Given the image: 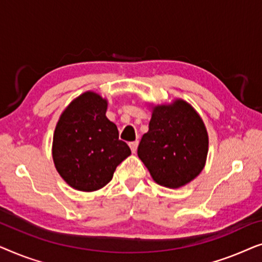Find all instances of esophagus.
I'll return each instance as SVG.
<instances>
[{"label": "esophagus", "instance_id": "esophagus-1", "mask_svg": "<svg viewBox=\"0 0 262 262\" xmlns=\"http://www.w3.org/2000/svg\"><path fill=\"white\" fill-rule=\"evenodd\" d=\"M137 146H138V141H136V142H131L130 143V148H131V151L132 152H136L137 151Z\"/></svg>", "mask_w": 262, "mask_h": 262}]
</instances>
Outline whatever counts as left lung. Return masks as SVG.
Instances as JSON below:
<instances>
[{"label":"left lung","mask_w":262,"mask_h":262,"mask_svg":"<svg viewBox=\"0 0 262 262\" xmlns=\"http://www.w3.org/2000/svg\"><path fill=\"white\" fill-rule=\"evenodd\" d=\"M209 138L202 118L187 102L154 108L149 131L138 145V157L154 180L169 188L181 187L205 166Z\"/></svg>","instance_id":"1"}]
</instances>
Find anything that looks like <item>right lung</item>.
Wrapping results in <instances>:
<instances>
[{
	"instance_id": "obj_1",
	"label": "right lung",
	"mask_w": 262,
	"mask_h": 262,
	"mask_svg": "<svg viewBox=\"0 0 262 262\" xmlns=\"http://www.w3.org/2000/svg\"><path fill=\"white\" fill-rule=\"evenodd\" d=\"M107 101L87 92L60 116L53 135L52 155L64 180L78 191L92 192L112 180L119 163L131 154L106 117Z\"/></svg>"
}]
</instances>
